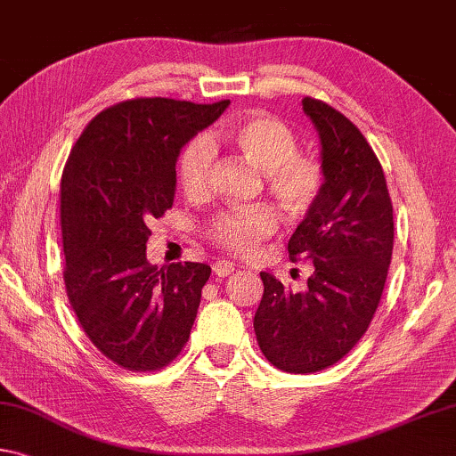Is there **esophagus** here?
I'll return each mask as SVG.
<instances>
[{
    "instance_id": "34e87169",
    "label": "esophagus",
    "mask_w": 456,
    "mask_h": 456,
    "mask_svg": "<svg viewBox=\"0 0 456 456\" xmlns=\"http://www.w3.org/2000/svg\"><path fill=\"white\" fill-rule=\"evenodd\" d=\"M235 270V265L233 264H229V262H225V259H219V262H215L213 264V273L216 278H227L231 272Z\"/></svg>"
}]
</instances>
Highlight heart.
I'll list each match as a JSON object with an SVG mask.
<instances>
[{"mask_svg":"<svg viewBox=\"0 0 456 456\" xmlns=\"http://www.w3.org/2000/svg\"><path fill=\"white\" fill-rule=\"evenodd\" d=\"M219 142L262 170L267 192L288 215L300 216L319 200L324 186L322 164L298 150V135L270 113L254 111L235 119L219 134ZM215 148L208 137L197 135L178 156V184L189 197H202L211 184ZM278 229V215L267 205L233 207L213 215L205 233L219 248L249 256Z\"/></svg>","mask_w":456,"mask_h":456,"instance_id":"heart-1","label":"heart"}]
</instances>
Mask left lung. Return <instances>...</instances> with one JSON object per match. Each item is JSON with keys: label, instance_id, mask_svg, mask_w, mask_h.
Here are the masks:
<instances>
[{"label": "left lung", "instance_id": "8db88e82", "mask_svg": "<svg viewBox=\"0 0 456 456\" xmlns=\"http://www.w3.org/2000/svg\"><path fill=\"white\" fill-rule=\"evenodd\" d=\"M302 110L319 129L324 186L288 241L292 262L313 259L306 292L262 272L254 329L259 349L286 373L341 361L370 329L394 249V208L381 164L357 126L324 101Z\"/></svg>", "mask_w": 456, "mask_h": 456}]
</instances>
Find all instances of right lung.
Here are the masks:
<instances>
[{"instance_id": "obj_1", "label": "right lung", "mask_w": 456, "mask_h": 456, "mask_svg": "<svg viewBox=\"0 0 456 456\" xmlns=\"http://www.w3.org/2000/svg\"><path fill=\"white\" fill-rule=\"evenodd\" d=\"M135 97L89 121L61 180L64 288L89 341L127 371H158L191 337L207 264L150 265V223L175 202L180 150L227 110Z\"/></svg>"}]
</instances>
